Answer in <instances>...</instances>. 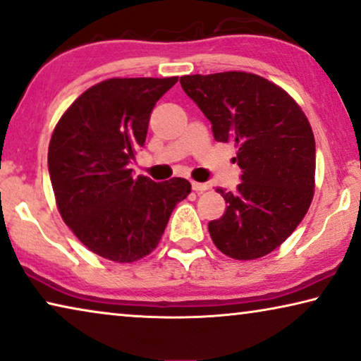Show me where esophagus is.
Here are the masks:
<instances>
[{
    "mask_svg": "<svg viewBox=\"0 0 361 361\" xmlns=\"http://www.w3.org/2000/svg\"><path fill=\"white\" fill-rule=\"evenodd\" d=\"M191 188H192V190H195V191H206L207 188H209V186H207L206 183H197V181H191Z\"/></svg>",
    "mask_w": 361,
    "mask_h": 361,
    "instance_id": "34e87169",
    "label": "esophagus"
}]
</instances>
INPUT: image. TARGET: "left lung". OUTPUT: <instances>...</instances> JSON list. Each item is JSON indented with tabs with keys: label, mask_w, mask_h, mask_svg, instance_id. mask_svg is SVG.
<instances>
[{
	"label": "left lung",
	"mask_w": 361,
	"mask_h": 361,
	"mask_svg": "<svg viewBox=\"0 0 361 361\" xmlns=\"http://www.w3.org/2000/svg\"><path fill=\"white\" fill-rule=\"evenodd\" d=\"M181 88L212 124L217 142L237 147L240 185L211 221L214 245L235 260L275 250L306 216L314 196L316 142L299 104L280 86L247 72L185 75Z\"/></svg>",
	"instance_id": "obj_1"
}]
</instances>
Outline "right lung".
Segmentation results:
<instances>
[{
  "label": "right lung",
  "instance_id": "obj_1",
  "mask_svg": "<svg viewBox=\"0 0 361 361\" xmlns=\"http://www.w3.org/2000/svg\"><path fill=\"white\" fill-rule=\"evenodd\" d=\"M176 81L104 80L80 94L54 129L49 173L60 216L86 248L111 262L149 255L191 192L185 178L155 183L129 169L152 109Z\"/></svg>",
  "mask_w": 361,
  "mask_h": 361
}]
</instances>
